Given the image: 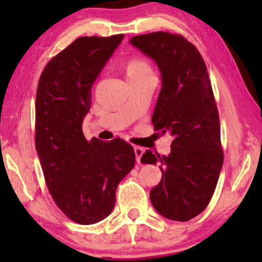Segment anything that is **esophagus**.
<instances>
[{
  "mask_svg": "<svg viewBox=\"0 0 262 262\" xmlns=\"http://www.w3.org/2000/svg\"><path fill=\"white\" fill-rule=\"evenodd\" d=\"M135 154L137 162L141 163V157L143 154H144V148H142V146H135Z\"/></svg>",
  "mask_w": 262,
  "mask_h": 262,
  "instance_id": "1",
  "label": "esophagus"
}]
</instances>
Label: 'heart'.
Segmentation results:
<instances>
[{"label": "heart", "instance_id": "b5f03b06", "mask_svg": "<svg viewBox=\"0 0 262 262\" xmlns=\"http://www.w3.org/2000/svg\"><path fill=\"white\" fill-rule=\"evenodd\" d=\"M152 74L151 68L144 59L139 57H132L126 63V75L127 78H138L145 75Z\"/></svg>", "mask_w": 262, "mask_h": 262}]
</instances>
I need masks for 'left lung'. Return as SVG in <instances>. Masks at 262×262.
<instances>
[{
  "instance_id": "obj_1",
  "label": "left lung",
  "mask_w": 262,
  "mask_h": 262,
  "mask_svg": "<svg viewBox=\"0 0 262 262\" xmlns=\"http://www.w3.org/2000/svg\"><path fill=\"white\" fill-rule=\"evenodd\" d=\"M130 42L159 67L162 88L151 121L155 131L173 137L168 156L150 150L142 156V163L160 164L162 171L150 200L163 217L187 222L209 205L224 160L206 64L181 34L154 32L136 35Z\"/></svg>"
}]
</instances>
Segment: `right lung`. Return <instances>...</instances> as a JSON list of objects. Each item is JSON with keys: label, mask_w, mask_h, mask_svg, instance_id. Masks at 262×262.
Returning a JSON list of instances; mask_svg holds the SVG:
<instances>
[{"label": "right lung", "mask_w": 262, "mask_h": 262, "mask_svg": "<svg viewBox=\"0 0 262 262\" xmlns=\"http://www.w3.org/2000/svg\"><path fill=\"white\" fill-rule=\"evenodd\" d=\"M124 34L81 37L42 70L35 99V150L53 202L75 223L105 220L119 182L135 166V150L121 138L87 141L82 123L92 85Z\"/></svg>", "instance_id": "1"}]
</instances>
